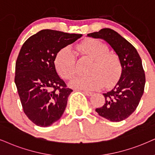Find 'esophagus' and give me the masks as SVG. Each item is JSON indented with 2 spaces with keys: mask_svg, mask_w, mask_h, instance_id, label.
Here are the masks:
<instances>
[{
  "mask_svg": "<svg viewBox=\"0 0 155 155\" xmlns=\"http://www.w3.org/2000/svg\"><path fill=\"white\" fill-rule=\"evenodd\" d=\"M84 94H85L86 96H88V97H91L93 94V93L92 92H90V91H84Z\"/></svg>",
  "mask_w": 155,
  "mask_h": 155,
  "instance_id": "esophagus-1",
  "label": "esophagus"
}]
</instances>
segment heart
<instances>
[{
    "mask_svg": "<svg viewBox=\"0 0 155 155\" xmlns=\"http://www.w3.org/2000/svg\"><path fill=\"white\" fill-rule=\"evenodd\" d=\"M82 56L93 60L89 68V75L76 76L70 81L72 87L86 90H95L104 83L109 87L117 81L121 72V64L117 54L109 52V46L94 38L84 41L76 47ZM54 64L59 75L69 79L76 71V60L69 47L59 50L55 56Z\"/></svg>",
    "mask_w": 155,
    "mask_h": 155,
    "instance_id": "heart-1",
    "label": "heart"
}]
</instances>
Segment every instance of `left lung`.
<instances>
[{
    "label": "left lung",
    "mask_w": 155,
    "mask_h": 155,
    "mask_svg": "<svg viewBox=\"0 0 155 155\" xmlns=\"http://www.w3.org/2000/svg\"><path fill=\"white\" fill-rule=\"evenodd\" d=\"M88 37L103 39L120 61L121 72L116 85L104 93L105 102L96 111L111 121L126 119L135 111L144 93L145 74L137 51L128 41L110 28L87 34Z\"/></svg>",
    "instance_id": "obj_1"
}]
</instances>
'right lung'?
Segmentation results:
<instances>
[{"instance_id":"obj_1","label":"right lung","mask_w":155,"mask_h":155,"mask_svg":"<svg viewBox=\"0 0 155 155\" xmlns=\"http://www.w3.org/2000/svg\"><path fill=\"white\" fill-rule=\"evenodd\" d=\"M81 36L45 29L31 36L21 47L15 63V84L23 111L37 126H51L65 111L73 90L58 76L55 56Z\"/></svg>"}]
</instances>
